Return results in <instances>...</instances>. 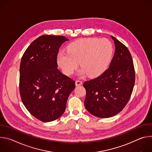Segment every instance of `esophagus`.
I'll return each instance as SVG.
<instances>
[{"label": "esophagus", "mask_w": 152, "mask_h": 152, "mask_svg": "<svg viewBox=\"0 0 152 152\" xmlns=\"http://www.w3.org/2000/svg\"><path fill=\"white\" fill-rule=\"evenodd\" d=\"M82 84V81H80V80H76V82H75L76 86H79V85H81Z\"/></svg>", "instance_id": "esophagus-1"}]
</instances>
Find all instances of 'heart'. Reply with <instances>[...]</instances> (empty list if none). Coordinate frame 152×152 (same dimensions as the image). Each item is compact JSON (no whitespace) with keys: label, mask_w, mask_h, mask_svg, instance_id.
I'll return each instance as SVG.
<instances>
[{"label":"heart","mask_w":152,"mask_h":152,"mask_svg":"<svg viewBox=\"0 0 152 152\" xmlns=\"http://www.w3.org/2000/svg\"><path fill=\"white\" fill-rule=\"evenodd\" d=\"M113 53L112 43L106 38H81L67 47V52L61 51L57 56V62L63 73L72 75L79 65L80 75L90 77L102 74L110 63Z\"/></svg>","instance_id":"b5f03b06"}]
</instances>
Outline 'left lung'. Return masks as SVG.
Wrapping results in <instances>:
<instances>
[{
    "mask_svg": "<svg viewBox=\"0 0 152 152\" xmlns=\"http://www.w3.org/2000/svg\"><path fill=\"white\" fill-rule=\"evenodd\" d=\"M115 52L110 67L97 77L86 81L85 106L99 118L113 117L121 111L131 98L135 80L132 56L115 37Z\"/></svg>",
    "mask_w": 152,
    "mask_h": 152,
    "instance_id": "left-lung-1",
    "label": "left lung"
}]
</instances>
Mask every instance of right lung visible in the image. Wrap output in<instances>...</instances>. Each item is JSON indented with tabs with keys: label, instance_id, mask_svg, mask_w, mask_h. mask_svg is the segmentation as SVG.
Returning a JSON list of instances; mask_svg holds the SVG:
<instances>
[{
	"label": "right lung",
	"instance_id": "add662e5",
	"mask_svg": "<svg viewBox=\"0 0 152 152\" xmlns=\"http://www.w3.org/2000/svg\"><path fill=\"white\" fill-rule=\"evenodd\" d=\"M64 36L44 35L35 39L21 58L19 90L21 99L36 118L49 122L61 116L75 81L58 69L57 55Z\"/></svg>",
	"mask_w": 152,
	"mask_h": 152
}]
</instances>
